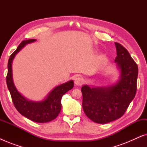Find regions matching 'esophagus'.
Here are the masks:
<instances>
[{"label":"esophagus","mask_w":147,"mask_h":147,"mask_svg":"<svg viewBox=\"0 0 147 147\" xmlns=\"http://www.w3.org/2000/svg\"><path fill=\"white\" fill-rule=\"evenodd\" d=\"M84 82V80L83 78H80V77H78V78H76L75 80H74V83L76 86H80L82 85V84H83Z\"/></svg>","instance_id":"1"}]
</instances>
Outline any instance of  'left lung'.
I'll return each mask as SVG.
<instances>
[{
    "label": "left lung",
    "instance_id": "left-lung-1",
    "mask_svg": "<svg viewBox=\"0 0 147 147\" xmlns=\"http://www.w3.org/2000/svg\"><path fill=\"white\" fill-rule=\"evenodd\" d=\"M117 56L114 59L120 70V79L112 85L90 87L84 85L82 107L86 115L98 124H106L123 116L136 92L138 66L122 45L114 43Z\"/></svg>",
    "mask_w": 147,
    "mask_h": 147
}]
</instances>
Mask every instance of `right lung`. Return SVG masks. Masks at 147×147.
<instances>
[{
	"label": "right lung",
	"instance_id": "obj_1",
	"mask_svg": "<svg viewBox=\"0 0 147 147\" xmlns=\"http://www.w3.org/2000/svg\"><path fill=\"white\" fill-rule=\"evenodd\" d=\"M36 39H28L23 41L18 46L16 51L10 56L8 61V74L7 84L11 95L12 100L17 109L21 115L35 122H48L57 118L61 108V98L66 92L74 87V81H70L56 86L45 99L39 102H33L25 98L18 92L14 84L12 73V63L16 54L19 53L27 44L33 43Z\"/></svg>",
	"mask_w": 147,
	"mask_h": 147
}]
</instances>
